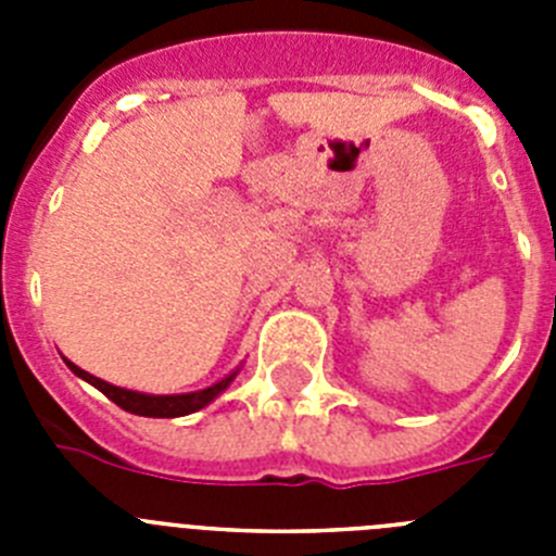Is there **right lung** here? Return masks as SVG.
Returning a JSON list of instances; mask_svg holds the SVG:
<instances>
[{
    "label": "right lung",
    "instance_id": "add662e5",
    "mask_svg": "<svg viewBox=\"0 0 556 556\" xmlns=\"http://www.w3.org/2000/svg\"><path fill=\"white\" fill-rule=\"evenodd\" d=\"M66 365L77 378H83V381H88L91 387H97L102 395L111 397L113 404L122 406V409L130 412V415H141V417H184V415H191V412L203 409V406H208L214 397L223 395V392L230 387V381H233V378L239 376V370H242V367H236L233 372L219 378L217 384H211L198 392H180V395H150V392H136V390H125V387L108 384V381H102V378L91 376V372L72 365L68 358H66Z\"/></svg>",
    "mask_w": 556,
    "mask_h": 556
}]
</instances>
